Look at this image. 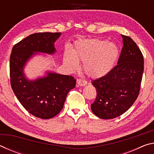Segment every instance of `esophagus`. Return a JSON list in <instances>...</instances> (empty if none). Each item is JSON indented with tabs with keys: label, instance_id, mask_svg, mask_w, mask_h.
<instances>
[{
	"label": "esophagus",
	"instance_id": "esophagus-1",
	"mask_svg": "<svg viewBox=\"0 0 154 154\" xmlns=\"http://www.w3.org/2000/svg\"><path fill=\"white\" fill-rule=\"evenodd\" d=\"M77 83L78 85H79V86H83V85H85L87 84V82L85 79H81L80 78V79H77Z\"/></svg>",
	"mask_w": 154,
	"mask_h": 154
}]
</instances>
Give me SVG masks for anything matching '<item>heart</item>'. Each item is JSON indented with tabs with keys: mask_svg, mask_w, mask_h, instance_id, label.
I'll return each mask as SVG.
<instances>
[{
	"mask_svg": "<svg viewBox=\"0 0 154 154\" xmlns=\"http://www.w3.org/2000/svg\"><path fill=\"white\" fill-rule=\"evenodd\" d=\"M118 55V48L114 43L93 38L77 42L74 52L71 50L66 51L64 61L73 69L78 67V60L82 61L85 72L90 76L96 77L107 73Z\"/></svg>",
	"mask_w": 154,
	"mask_h": 154,
	"instance_id": "obj_1",
	"label": "heart"
}]
</instances>
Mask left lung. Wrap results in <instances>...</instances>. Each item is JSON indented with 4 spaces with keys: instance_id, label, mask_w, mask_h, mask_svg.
Listing matches in <instances>:
<instances>
[{
    "instance_id": "left-lung-1",
    "label": "left lung",
    "mask_w": 154,
    "mask_h": 154,
    "mask_svg": "<svg viewBox=\"0 0 154 154\" xmlns=\"http://www.w3.org/2000/svg\"><path fill=\"white\" fill-rule=\"evenodd\" d=\"M122 36L123 48L118 64L104 76L92 80L97 95L91 109L101 119H113L124 113L139 94L144 70L143 56L130 36Z\"/></svg>"
}]
</instances>
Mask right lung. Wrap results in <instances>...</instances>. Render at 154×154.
Here are the masks:
<instances>
[{
  "label": "right lung",
  "instance_id": "add662e5",
  "mask_svg": "<svg viewBox=\"0 0 154 154\" xmlns=\"http://www.w3.org/2000/svg\"><path fill=\"white\" fill-rule=\"evenodd\" d=\"M60 32L32 34L15 44L10 56V83L18 100L26 110L36 118L50 119L63 108L68 93L75 87L72 76L49 72L45 77L28 81L23 68L34 51L53 54L54 44Z\"/></svg>",
  "mask_w": 154,
  "mask_h": 154
}]
</instances>
